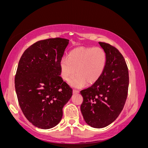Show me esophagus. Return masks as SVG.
<instances>
[{
  "mask_svg": "<svg viewBox=\"0 0 148 148\" xmlns=\"http://www.w3.org/2000/svg\"><path fill=\"white\" fill-rule=\"evenodd\" d=\"M78 92H79V91L77 90V89H73V94H77Z\"/></svg>",
  "mask_w": 148,
  "mask_h": 148,
  "instance_id": "1",
  "label": "esophagus"
}]
</instances>
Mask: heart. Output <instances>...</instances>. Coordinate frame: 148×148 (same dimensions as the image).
<instances>
[{
	"label": "heart",
	"instance_id": "1",
	"mask_svg": "<svg viewBox=\"0 0 148 148\" xmlns=\"http://www.w3.org/2000/svg\"><path fill=\"white\" fill-rule=\"evenodd\" d=\"M105 51L99 47L75 48L69 53L68 58L60 60V75L67 80L75 73L77 74L69 79L72 86L82 88L85 84H92L100 78L106 64Z\"/></svg>",
	"mask_w": 148,
	"mask_h": 148
}]
</instances>
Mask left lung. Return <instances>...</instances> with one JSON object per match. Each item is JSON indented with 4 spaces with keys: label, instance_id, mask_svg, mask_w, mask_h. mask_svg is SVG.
Here are the masks:
<instances>
[{
    "label": "left lung",
    "instance_id": "obj_1",
    "mask_svg": "<svg viewBox=\"0 0 148 148\" xmlns=\"http://www.w3.org/2000/svg\"><path fill=\"white\" fill-rule=\"evenodd\" d=\"M106 54V64L100 78L80 93L83 97L81 111L87 124L96 128L112 123L123 110L129 85L128 66L115 47L99 42Z\"/></svg>",
    "mask_w": 148,
    "mask_h": 148
}]
</instances>
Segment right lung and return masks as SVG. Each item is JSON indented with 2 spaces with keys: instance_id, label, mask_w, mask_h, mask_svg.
<instances>
[{
  "instance_id": "1",
  "label": "right lung",
  "mask_w": 148,
  "mask_h": 148,
  "mask_svg": "<svg viewBox=\"0 0 148 148\" xmlns=\"http://www.w3.org/2000/svg\"><path fill=\"white\" fill-rule=\"evenodd\" d=\"M69 39L56 38L37 41L21 56L15 77L20 108L35 127H54L63 115V107L72 89L60 75V60Z\"/></svg>"
}]
</instances>
